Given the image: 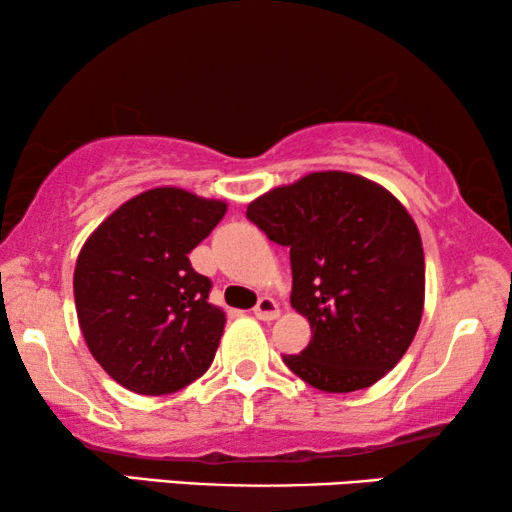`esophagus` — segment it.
I'll return each instance as SVG.
<instances>
[{
	"label": "esophagus",
	"mask_w": 512,
	"mask_h": 512,
	"mask_svg": "<svg viewBox=\"0 0 512 512\" xmlns=\"http://www.w3.org/2000/svg\"><path fill=\"white\" fill-rule=\"evenodd\" d=\"M254 317L261 319V321L277 319L279 317V305L272 298H268V296L258 298V303L254 307Z\"/></svg>",
	"instance_id": "34e87169"
}]
</instances>
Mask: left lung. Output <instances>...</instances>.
<instances>
[{
    "label": "left lung",
    "mask_w": 512,
    "mask_h": 512,
    "mask_svg": "<svg viewBox=\"0 0 512 512\" xmlns=\"http://www.w3.org/2000/svg\"><path fill=\"white\" fill-rule=\"evenodd\" d=\"M268 240L289 247L291 305L312 340L282 359L328 394L366 389L415 338L424 307V249L389 191L347 172H312L247 207Z\"/></svg>",
    "instance_id": "8db88e82"
}]
</instances>
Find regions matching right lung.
<instances>
[{"label":"right lung","instance_id":"right-lung-1","mask_svg":"<svg viewBox=\"0 0 512 512\" xmlns=\"http://www.w3.org/2000/svg\"><path fill=\"white\" fill-rule=\"evenodd\" d=\"M226 214V202L151 188L116 209L83 244L74 303L90 354L121 387L163 396L212 366L226 317L212 279L188 254Z\"/></svg>","mask_w":512,"mask_h":512}]
</instances>
